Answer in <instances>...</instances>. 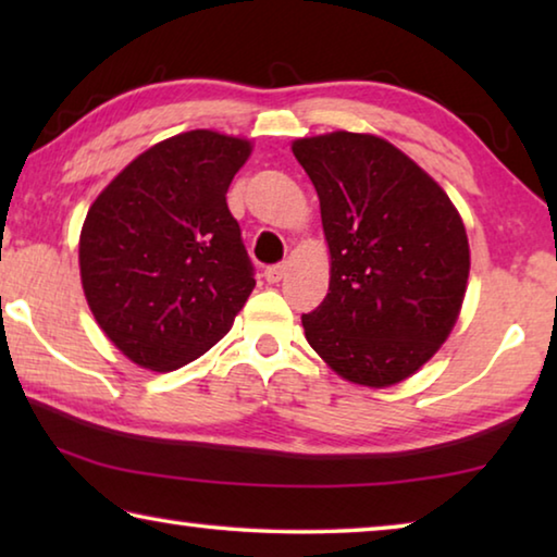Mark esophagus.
<instances>
[{
    "mask_svg": "<svg viewBox=\"0 0 557 557\" xmlns=\"http://www.w3.org/2000/svg\"><path fill=\"white\" fill-rule=\"evenodd\" d=\"M285 275H287V265H270L265 270V280L272 282V285H275V282H280Z\"/></svg>",
    "mask_w": 557,
    "mask_h": 557,
    "instance_id": "esophagus-1",
    "label": "esophagus"
}]
</instances>
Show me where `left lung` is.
<instances>
[{
  "label": "left lung",
  "mask_w": 557,
  "mask_h": 557,
  "mask_svg": "<svg viewBox=\"0 0 557 557\" xmlns=\"http://www.w3.org/2000/svg\"><path fill=\"white\" fill-rule=\"evenodd\" d=\"M312 178L332 256L309 346L342 379L385 388L428 363L455 326L469 243L449 196L398 147L329 132L292 145Z\"/></svg>",
  "instance_id": "8db88e82"
}]
</instances>
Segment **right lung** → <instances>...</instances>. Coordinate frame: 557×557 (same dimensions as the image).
Returning a JSON list of instances; mask_svg holds the SVG:
<instances>
[{
    "mask_svg": "<svg viewBox=\"0 0 557 557\" xmlns=\"http://www.w3.org/2000/svg\"><path fill=\"white\" fill-rule=\"evenodd\" d=\"M248 139L191 129L112 178L81 231V280L102 332L129 361L174 371L228 334L256 287L225 203Z\"/></svg>",
    "mask_w": 557,
    "mask_h": 557,
    "instance_id": "right-lung-1",
    "label": "right lung"
}]
</instances>
